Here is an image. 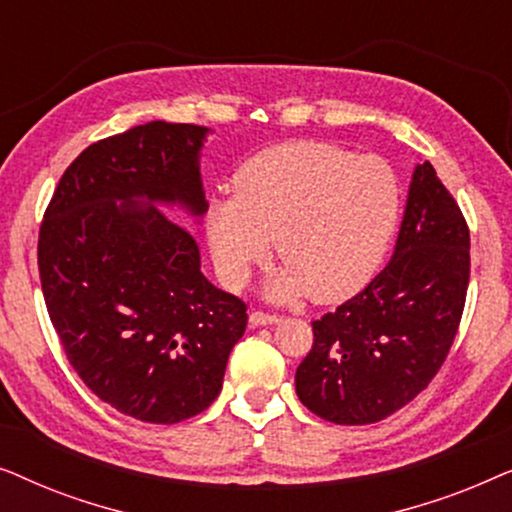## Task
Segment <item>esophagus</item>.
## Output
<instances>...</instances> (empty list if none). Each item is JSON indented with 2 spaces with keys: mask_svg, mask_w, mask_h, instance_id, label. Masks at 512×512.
<instances>
[{
  "mask_svg": "<svg viewBox=\"0 0 512 512\" xmlns=\"http://www.w3.org/2000/svg\"><path fill=\"white\" fill-rule=\"evenodd\" d=\"M279 317L277 314H268V312H261V310H254L249 314V324L251 326H272L277 324Z\"/></svg>",
  "mask_w": 512,
  "mask_h": 512,
  "instance_id": "1",
  "label": "esophagus"
}]
</instances>
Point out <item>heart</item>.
Masks as SVG:
<instances>
[{"instance_id":"obj_1","label":"heart","mask_w":512,"mask_h":512,"mask_svg":"<svg viewBox=\"0 0 512 512\" xmlns=\"http://www.w3.org/2000/svg\"><path fill=\"white\" fill-rule=\"evenodd\" d=\"M398 212L401 188L384 158L289 142L256 153L235 172L233 198L209 202L205 233L230 289L247 284L275 240L284 263L265 282V296L333 305L373 279Z\"/></svg>"}]
</instances>
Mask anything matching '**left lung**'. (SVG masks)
I'll return each instance as SVG.
<instances>
[{"mask_svg": "<svg viewBox=\"0 0 512 512\" xmlns=\"http://www.w3.org/2000/svg\"><path fill=\"white\" fill-rule=\"evenodd\" d=\"M471 237L433 165L412 172L394 256L352 300L312 321L296 394L333 424H373L408 405L443 366L471 272Z\"/></svg>", "mask_w": 512, "mask_h": 512, "instance_id": "8db88e82", "label": "left lung"}]
</instances>
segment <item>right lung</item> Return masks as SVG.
<instances>
[{"instance_id":"right-lung-1","label":"right lung","mask_w":512,"mask_h":512,"mask_svg":"<svg viewBox=\"0 0 512 512\" xmlns=\"http://www.w3.org/2000/svg\"><path fill=\"white\" fill-rule=\"evenodd\" d=\"M209 128L151 121L90 144L39 230L48 317L83 384L123 415L177 424L223 387L247 305L200 270L193 235L163 209L207 212Z\"/></svg>"}]
</instances>
